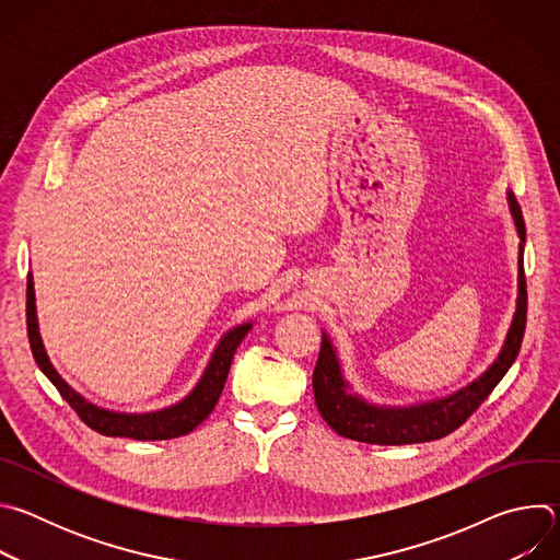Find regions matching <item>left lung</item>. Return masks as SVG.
<instances>
[{
  "label": "left lung",
  "mask_w": 560,
  "mask_h": 560,
  "mask_svg": "<svg viewBox=\"0 0 560 560\" xmlns=\"http://www.w3.org/2000/svg\"><path fill=\"white\" fill-rule=\"evenodd\" d=\"M510 212L514 217L521 246H518V296L516 312L512 318L510 332L505 337L503 350L499 359L471 381L467 387L450 394L447 398H436L430 404L408 406V408H387L368 404L359 394L348 392V381L343 378L337 352L324 332L322 352L312 372L314 401L324 421L341 436L374 443V445H408V443H425L436 441L452 434L460 428L481 406L490 392L499 385L505 372L518 357L525 322H527V290H525V272H523V244H525V221L521 206L514 195L508 192Z\"/></svg>",
  "instance_id": "8db88e82"
}]
</instances>
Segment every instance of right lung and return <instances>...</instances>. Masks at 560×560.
<instances>
[{
    "instance_id": "add662e5",
    "label": "right lung",
    "mask_w": 560,
    "mask_h": 560,
    "mask_svg": "<svg viewBox=\"0 0 560 560\" xmlns=\"http://www.w3.org/2000/svg\"><path fill=\"white\" fill-rule=\"evenodd\" d=\"M26 326H28V341L35 357V363L39 370L50 378V383L57 387V392L66 398V404L77 412L91 430L106 434V436H126L135 441H166L177 439L188 432H192L199 423L208 419V415L214 410L221 389L225 385L232 357L244 341L253 324H244L232 328L219 346L212 352V359L195 385V389L179 401L177 406H171L159 412H145V415H126V412H113L93 406L82 394H77L52 368L48 361V354L44 350L39 330H37V314H35V290H33V275H28L26 283Z\"/></svg>"
}]
</instances>
